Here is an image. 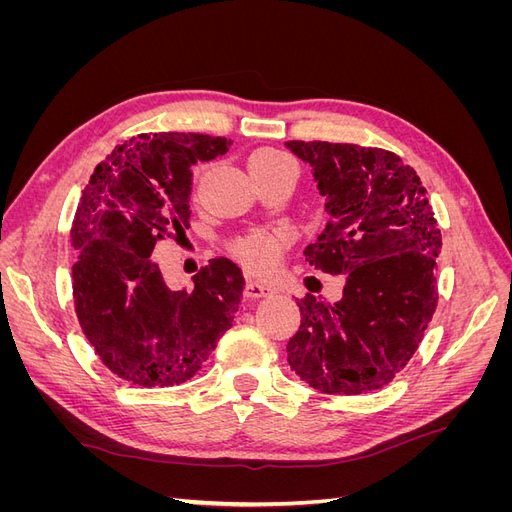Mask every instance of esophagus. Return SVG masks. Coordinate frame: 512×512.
I'll return each instance as SVG.
<instances>
[{
	"mask_svg": "<svg viewBox=\"0 0 512 512\" xmlns=\"http://www.w3.org/2000/svg\"><path fill=\"white\" fill-rule=\"evenodd\" d=\"M275 292L273 286L265 284V282H258V280H247L245 284V297L250 299H262V297H271Z\"/></svg>",
	"mask_w": 512,
	"mask_h": 512,
	"instance_id": "1",
	"label": "esophagus"
}]
</instances>
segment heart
<instances>
[{"instance_id":"heart-1","label":"heart","mask_w":512,"mask_h":512,"mask_svg":"<svg viewBox=\"0 0 512 512\" xmlns=\"http://www.w3.org/2000/svg\"><path fill=\"white\" fill-rule=\"evenodd\" d=\"M247 164H250V173L256 175V173H265V170L288 166L294 162L288 156H284V153L275 151V149H258L252 153ZM200 177H203V170H196L194 190L198 188ZM286 245H288V235L284 230L247 232V235L230 243V250L243 262V265H247L252 271L267 273L277 265V262H280Z\"/></svg>"}]
</instances>
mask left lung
Listing matches in <instances>:
<instances>
[{
    "label": "left lung",
    "mask_w": 512,
    "mask_h": 512,
    "mask_svg": "<svg viewBox=\"0 0 512 512\" xmlns=\"http://www.w3.org/2000/svg\"><path fill=\"white\" fill-rule=\"evenodd\" d=\"M314 168L329 222L305 256L344 275L337 303L297 299L301 327L288 365L327 395L378 391L408 365L438 305L442 235L416 170L393 151L288 141Z\"/></svg>",
    "instance_id": "obj_1"
}]
</instances>
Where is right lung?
Here are the masks:
<instances>
[{"label":"right lung","instance_id":"1","mask_svg":"<svg viewBox=\"0 0 512 512\" xmlns=\"http://www.w3.org/2000/svg\"><path fill=\"white\" fill-rule=\"evenodd\" d=\"M224 136L138 134L117 145L74 213L72 299L100 361L136 386H175L205 365L232 327L245 280L213 258L192 290H170L151 252L190 228L192 166L228 151Z\"/></svg>","mask_w":512,"mask_h":512}]
</instances>
